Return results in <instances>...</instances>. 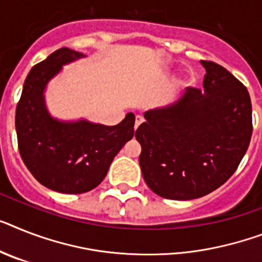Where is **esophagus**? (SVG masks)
Returning a JSON list of instances; mask_svg holds the SVG:
<instances>
[{"label": "esophagus", "instance_id": "1", "mask_svg": "<svg viewBox=\"0 0 262 262\" xmlns=\"http://www.w3.org/2000/svg\"><path fill=\"white\" fill-rule=\"evenodd\" d=\"M144 120H143V118H142V116H136V119H135V129L138 128V127L140 126V124H142V123H143Z\"/></svg>", "mask_w": 262, "mask_h": 262}]
</instances>
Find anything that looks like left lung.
Listing matches in <instances>:
<instances>
[{
	"label": "left lung",
	"mask_w": 262,
	"mask_h": 262,
	"mask_svg": "<svg viewBox=\"0 0 262 262\" xmlns=\"http://www.w3.org/2000/svg\"><path fill=\"white\" fill-rule=\"evenodd\" d=\"M202 90L186 88L170 107L144 114L135 133L147 186L159 196L195 200L224 185L252 138L249 92L228 69L202 60Z\"/></svg>",
	"instance_id": "obj_1"
}]
</instances>
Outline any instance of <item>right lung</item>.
I'll list each match as a JSON object with an SVG mask.
<instances>
[{"instance_id":"add662e5","label":"right lung","mask_w":262,"mask_h":262,"mask_svg":"<svg viewBox=\"0 0 262 262\" xmlns=\"http://www.w3.org/2000/svg\"><path fill=\"white\" fill-rule=\"evenodd\" d=\"M81 52L60 48L30 69L16 108L19 155L41 185L64 194L91 191L105 178L120 148L133 139V112L116 126L80 120L62 123L45 110L42 92L61 66L83 57Z\"/></svg>"}]
</instances>
